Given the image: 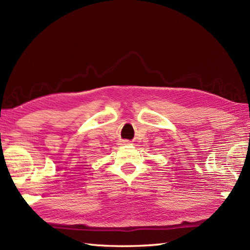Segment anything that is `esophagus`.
Instances as JSON below:
<instances>
[{"instance_id":"esophagus-1","label":"esophagus","mask_w":250,"mask_h":250,"mask_svg":"<svg viewBox=\"0 0 250 250\" xmlns=\"http://www.w3.org/2000/svg\"><path fill=\"white\" fill-rule=\"evenodd\" d=\"M125 143H126V144H128V142H125Z\"/></svg>"}]
</instances>
